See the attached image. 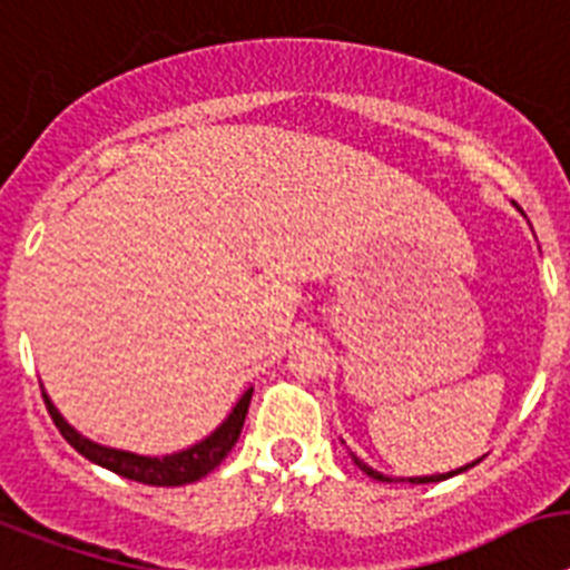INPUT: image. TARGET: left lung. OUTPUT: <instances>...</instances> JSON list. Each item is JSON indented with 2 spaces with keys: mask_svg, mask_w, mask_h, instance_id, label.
<instances>
[{
  "mask_svg": "<svg viewBox=\"0 0 570 570\" xmlns=\"http://www.w3.org/2000/svg\"><path fill=\"white\" fill-rule=\"evenodd\" d=\"M350 456H353V462L358 464L361 470H364V473H367L370 479H375V482H410V484H428V482H442V479H450V476H456V473H464V470H470L473 468V464L479 462H470V464H464V468H456V470H448V473H433V476H399V479H393V476H384V473H379V470L375 468H370L367 462H364V459H358L353 453V450H350Z\"/></svg>",
  "mask_w": 570,
  "mask_h": 570,
  "instance_id": "8db88e82",
  "label": "left lung"
}]
</instances>
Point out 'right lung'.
<instances>
[{
  "label": "right lung",
  "mask_w": 570,
  "mask_h": 570,
  "mask_svg": "<svg viewBox=\"0 0 570 570\" xmlns=\"http://www.w3.org/2000/svg\"><path fill=\"white\" fill-rule=\"evenodd\" d=\"M48 404V413H51L53 424L59 428V433L66 435V442L71 444L77 453L88 459V462L100 464V468L114 470L120 476L131 479V482L155 484V488H180V484H191L197 479H203L206 473L217 468L229 456V450L235 448V442L240 439V430H244L246 413H249L252 402V387L246 390L237 404L232 407V413L226 415L224 422L217 424L206 439L195 442L191 448L177 450V453H166V456H142V453H131V450L108 448V444L91 442L86 435L73 430L71 424L62 419V413L57 410V404L51 402V395L42 390Z\"/></svg>",
  "instance_id": "add662e5"
}]
</instances>
